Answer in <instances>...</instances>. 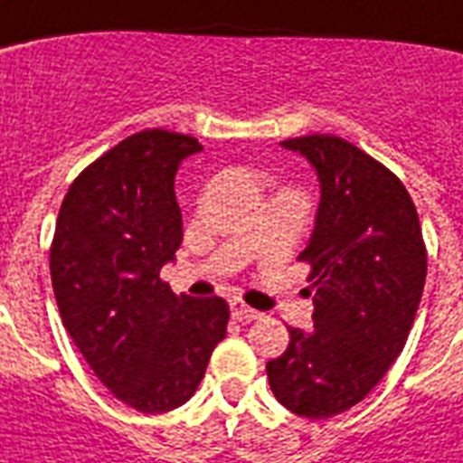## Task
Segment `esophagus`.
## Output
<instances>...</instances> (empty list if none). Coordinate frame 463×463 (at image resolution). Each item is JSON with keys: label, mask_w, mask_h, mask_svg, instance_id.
Listing matches in <instances>:
<instances>
[{"label": "esophagus", "mask_w": 463, "mask_h": 463, "mask_svg": "<svg viewBox=\"0 0 463 463\" xmlns=\"http://www.w3.org/2000/svg\"><path fill=\"white\" fill-rule=\"evenodd\" d=\"M231 310H232V317H235V320H256V317H261V313H259V310H254V308H250V306H244V304H240V301H232L231 304Z\"/></svg>", "instance_id": "1"}]
</instances>
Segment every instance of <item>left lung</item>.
<instances>
[{
    "label": "left lung",
    "instance_id": "1",
    "mask_svg": "<svg viewBox=\"0 0 463 463\" xmlns=\"http://www.w3.org/2000/svg\"><path fill=\"white\" fill-rule=\"evenodd\" d=\"M320 181L310 263L313 332L289 327V345L266 364L275 398L298 417L351 410L402 353L426 282L417 207L402 181L339 136L282 141Z\"/></svg>",
    "mask_w": 463,
    "mask_h": 463
}]
</instances>
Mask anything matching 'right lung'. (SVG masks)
Returning <instances> with one entry per match:
<instances>
[{
    "label": "right lung",
    "instance_id": "add662e5",
    "mask_svg": "<svg viewBox=\"0 0 463 463\" xmlns=\"http://www.w3.org/2000/svg\"><path fill=\"white\" fill-rule=\"evenodd\" d=\"M200 150L165 129L124 138L72 181L49 254L63 327L103 386L146 414L193 398L231 317L221 297H176L159 279L184 242L174 176Z\"/></svg>",
    "mask_w": 463,
    "mask_h": 463
}]
</instances>
